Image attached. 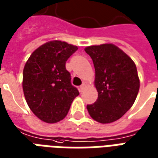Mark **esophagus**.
<instances>
[{"mask_svg": "<svg viewBox=\"0 0 158 158\" xmlns=\"http://www.w3.org/2000/svg\"><path fill=\"white\" fill-rule=\"evenodd\" d=\"M85 86H86V85H85V83H84V84H82L81 85L79 86V91H80V92H83V90L85 89Z\"/></svg>", "mask_w": 158, "mask_h": 158, "instance_id": "34e87169", "label": "esophagus"}]
</instances>
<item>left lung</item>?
I'll return each mask as SVG.
<instances>
[{
	"label": "left lung",
	"mask_w": 158,
	"mask_h": 158,
	"mask_svg": "<svg viewBox=\"0 0 158 158\" xmlns=\"http://www.w3.org/2000/svg\"><path fill=\"white\" fill-rule=\"evenodd\" d=\"M96 70V102L87 105L93 119L109 123L119 119L133 106L138 95L139 80L132 59L113 44L91 45L85 49Z\"/></svg>",
	"instance_id": "8db88e82"
}]
</instances>
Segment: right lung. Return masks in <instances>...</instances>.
Listing matches in <instances>:
<instances>
[{
    "instance_id": "add662e5",
    "label": "right lung",
    "mask_w": 158,
    "mask_h": 158,
    "mask_svg": "<svg viewBox=\"0 0 158 158\" xmlns=\"http://www.w3.org/2000/svg\"><path fill=\"white\" fill-rule=\"evenodd\" d=\"M77 50L75 45L53 40L36 49L26 62L23 73L26 102L44 122L54 123L64 118L79 95L66 69L67 60Z\"/></svg>"
}]
</instances>
